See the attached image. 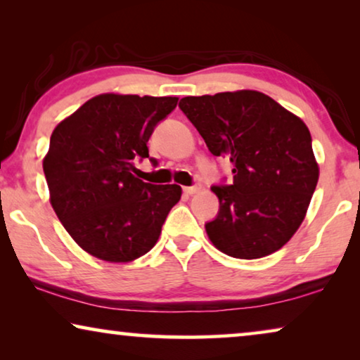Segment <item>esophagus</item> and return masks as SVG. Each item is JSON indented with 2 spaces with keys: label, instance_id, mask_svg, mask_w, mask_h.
Segmentation results:
<instances>
[{
  "label": "esophagus",
  "instance_id": "1",
  "mask_svg": "<svg viewBox=\"0 0 360 360\" xmlns=\"http://www.w3.org/2000/svg\"><path fill=\"white\" fill-rule=\"evenodd\" d=\"M198 191H200V186H185L184 188L185 195H195V193H198Z\"/></svg>",
  "mask_w": 360,
  "mask_h": 360
}]
</instances>
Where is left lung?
<instances>
[{
	"label": "left lung",
	"instance_id": "1",
	"mask_svg": "<svg viewBox=\"0 0 360 360\" xmlns=\"http://www.w3.org/2000/svg\"><path fill=\"white\" fill-rule=\"evenodd\" d=\"M179 106L211 154L233 164V185L211 188L219 213L205 229L214 248L236 259L282 249L303 223L319 179L307 124L255 90L185 96Z\"/></svg>",
	"mask_w": 360,
	"mask_h": 360
}]
</instances>
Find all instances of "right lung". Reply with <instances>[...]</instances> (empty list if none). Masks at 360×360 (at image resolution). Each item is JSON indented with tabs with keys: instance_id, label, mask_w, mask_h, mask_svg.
I'll use <instances>...</instances> for the list:
<instances>
[{
	"instance_id": "obj_1",
	"label": "right lung",
	"mask_w": 360,
	"mask_h": 360,
	"mask_svg": "<svg viewBox=\"0 0 360 360\" xmlns=\"http://www.w3.org/2000/svg\"><path fill=\"white\" fill-rule=\"evenodd\" d=\"M176 101L103 93L53 129L42 162L49 200L67 233L93 257L132 262L159 240L181 188L137 179L134 160L149 157L147 141Z\"/></svg>"
}]
</instances>
